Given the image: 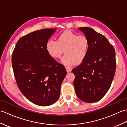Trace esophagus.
I'll use <instances>...</instances> for the list:
<instances>
[{
  "mask_svg": "<svg viewBox=\"0 0 127 127\" xmlns=\"http://www.w3.org/2000/svg\"><path fill=\"white\" fill-rule=\"evenodd\" d=\"M66 71L69 72H70L71 71V68L70 67H66Z\"/></svg>",
  "mask_w": 127,
  "mask_h": 127,
  "instance_id": "esophagus-1",
  "label": "esophagus"
}]
</instances>
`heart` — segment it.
I'll return each instance as SVG.
<instances>
[{"label":"heart","mask_w":127,"mask_h":127,"mask_svg":"<svg viewBox=\"0 0 127 127\" xmlns=\"http://www.w3.org/2000/svg\"><path fill=\"white\" fill-rule=\"evenodd\" d=\"M90 41L87 36L79 35L70 31H65L58 35L57 40L49 39L46 44V49L53 58H62V63L70 66L81 63L85 60L89 52Z\"/></svg>","instance_id":"b5f03b06"}]
</instances>
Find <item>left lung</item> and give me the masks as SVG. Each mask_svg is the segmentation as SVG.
<instances>
[{
    "label": "left lung",
    "instance_id": "obj_1",
    "mask_svg": "<svg viewBox=\"0 0 127 127\" xmlns=\"http://www.w3.org/2000/svg\"><path fill=\"white\" fill-rule=\"evenodd\" d=\"M90 41L87 57L76 68L75 92L80 99L86 102L100 100L109 91L116 71L115 51L103 35L88 27L79 28Z\"/></svg>",
    "mask_w": 127,
    "mask_h": 127
}]
</instances>
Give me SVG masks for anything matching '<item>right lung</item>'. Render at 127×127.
<instances>
[{"instance_id":"1","label":"right lung","mask_w":127,"mask_h":127,"mask_svg":"<svg viewBox=\"0 0 127 127\" xmlns=\"http://www.w3.org/2000/svg\"><path fill=\"white\" fill-rule=\"evenodd\" d=\"M55 29H43L22 36L12 55V66L16 83L29 101L41 106L58 99L62 83L66 74L46 49V44Z\"/></svg>"}]
</instances>
